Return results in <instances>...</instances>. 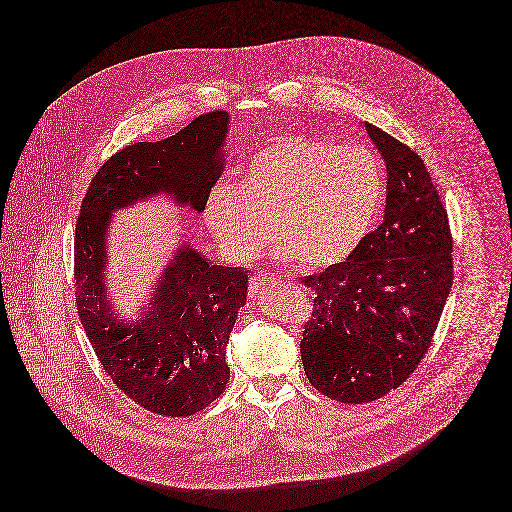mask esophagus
<instances>
[{"label":"esophagus","instance_id":"esophagus-1","mask_svg":"<svg viewBox=\"0 0 512 512\" xmlns=\"http://www.w3.org/2000/svg\"><path fill=\"white\" fill-rule=\"evenodd\" d=\"M274 284H276V278H272L268 274H258V276L252 278L250 288H252V292L260 293L262 290H266L268 286H274Z\"/></svg>","mask_w":512,"mask_h":512}]
</instances>
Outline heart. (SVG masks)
<instances>
[{
	"label": "heart",
	"instance_id": "b5f03b06",
	"mask_svg": "<svg viewBox=\"0 0 512 512\" xmlns=\"http://www.w3.org/2000/svg\"><path fill=\"white\" fill-rule=\"evenodd\" d=\"M382 191L380 167L365 149L290 134L260 147L236 185L211 189L205 220L236 262L256 260L276 228L280 260L327 270L363 244L380 213Z\"/></svg>",
	"mask_w": 512,
	"mask_h": 512
}]
</instances>
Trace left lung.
<instances>
[{"label":"left lung","mask_w":512,"mask_h":512,"mask_svg":"<svg viewBox=\"0 0 512 512\" xmlns=\"http://www.w3.org/2000/svg\"><path fill=\"white\" fill-rule=\"evenodd\" d=\"M363 126L386 165L384 217L347 262L303 280L315 292L299 343L305 374L345 404L382 398L416 370L453 282L447 213L426 163Z\"/></svg>","instance_id":"8db88e82"}]
</instances>
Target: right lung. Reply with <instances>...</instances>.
Instances as JSON below:
<instances>
[{"label": "right lung", "instance_id": "obj_1", "mask_svg": "<svg viewBox=\"0 0 512 512\" xmlns=\"http://www.w3.org/2000/svg\"><path fill=\"white\" fill-rule=\"evenodd\" d=\"M228 124V112H211L175 136L120 149L94 175L76 220L74 297L88 341L114 384L165 418L201 412L226 388V345L250 272L213 264L185 238L140 309L122 317L108 293L110 228L118 211L155 199L203 213L226 165Z\"/></svg>", "mask_w": 512, "mask_h": 512}]
</instances>
